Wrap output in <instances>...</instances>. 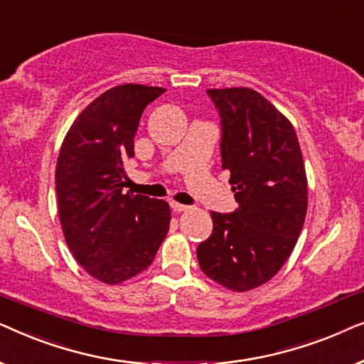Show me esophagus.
Instances as JSON below:
<instances>
[{"label": "esophagus", "mask_w": 364, "mask_h": 364, "mask_svg": "<svg viewBox=\"0 0 364 364\" xmlns=\"http://www.w3.org/2000/svg\"><path fill=\"white\" fill-rule=\"evenodd\" d=\"M171 207H172V210H176V212L188 210V205H183V203H178V202H171Z\"/></svg>", "instance_id": "34e87169"}]
</instances>
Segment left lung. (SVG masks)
I'll list each match as a JSON object with an SVG mask.
<instances>
[{"label":"left lung","instance_id":"1","mask_svg":"<svg viewBox=\"0 0 364 364\" xmlns=\"http://www.w3.org/2000/svg\"><path fill=\"white\" fill-rule=\"evenodd\" d=\"M220 116L222 168L238 207L210 212L213 230L197 247L198 265L233 291L267 283L288 260L306 215L305 164L295 129L260 92L208 89Z\"/></svg>","mask_w":364,"mask_h":364}]
</instances>
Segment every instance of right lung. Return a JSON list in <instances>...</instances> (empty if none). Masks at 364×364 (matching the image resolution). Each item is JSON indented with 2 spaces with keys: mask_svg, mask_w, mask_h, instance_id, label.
Wrapping results in <instances>:
<instances>
[{
  "mask_svg": "<svg viewBox=\"0 0 364 364\" xmlns=\"http://www.w3.org/2000/svg\"><path fill=\"white\" fill-rule=\"evenodd\" d=\"M162 87L122 84L79 114L59 151L56 193L69 250L89 275L117 285L151 265L168 232L166 200L124 193L134 136Z\"/></svg>",
  "mask_w": 364,
  "mask_h": 364,
  "instance_id": "add662e5",
  "label": "right lung"
}]
</instances>
